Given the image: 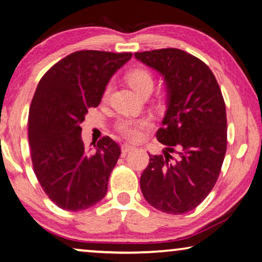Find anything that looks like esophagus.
<instances>
[{"label":"esophagus","mask_w":262,"mask_h":262,"mask_svg":"<svg viewBox=\"0 0 262 262\" xmlns=\"http://www.w3.org/2000/svg\"><path fill=\"white\" fill-rule=\"evenodd\" d=\"M121 149H122L123 153H128V152H130V150L135 149V147L133 145H129V143H123V145L121 146Z\"/></svg>","instance_id":"34e87169"}]
</instances>
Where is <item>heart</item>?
<instances>
[{
  "label": "heart",
  "mask_w": 262,
  "mask_h": 262,
  "mask_svg": "<svg viewBox=\"0 0 262 262\" xmlns=\"http://www.w3.org/2000/svg\"><path fill=\"white\" fill-rule=\"evenodd\" d=\"M128 82L136 93L141 94L147 89H153V78L148 71L143 69H135L128 73ZM109 94V88L105 90L104 96ZM150 122L147 119H134L126 117L117 122V129L121 134L129 140H139L142 136V132L149 128Z\"/></svg>",
  "instance_id": "obj_1"
}]
</instances>
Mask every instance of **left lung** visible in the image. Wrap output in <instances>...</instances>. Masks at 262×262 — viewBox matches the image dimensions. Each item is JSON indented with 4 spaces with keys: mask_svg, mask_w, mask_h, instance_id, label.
<instances>
[{
    "mask_svg": "<svg viewBox=\"0 0 262 262\" xmlns=\"http://www.w3.org/2000/svg\"><path fill=\"white\" fill-rule=\"evenodd\" d=\"M134 57L156 70L166 86V112L157 139L167 147L164 156L148 153L140 187L153 208L172 215L189 212L215 186L226 156L222 93L211 70L182 50L147 51ZM173 151L179 154L174 162Z\"/></svg>",
    "mask_w": 262,
    "mask_h": 262,
    "instance_id": "1",
    "label": "left lung"
}]
</instances>
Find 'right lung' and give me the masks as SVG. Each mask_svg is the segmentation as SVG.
Returning a JSON list of instances; mask_svg holds the SVG:
<instances>
[{
	"label": "right lung",
	"mask_w": 262,
	"mask_h": 262,
	"mask_svg": "<svg viewBox=\"0 0 262 262\" xmlns=\"http://www.w3.org/2000/svg\"><path fill=\"white\" fill-rule=\"evenodd\" d=\"M130 58L132 53L78 51L53 65L36 86L28 114L32 163L42 190L62 210L89 209L105 196L120 146L104 136L86 149L80 123Z\"/></svg>",
	"instance_id": "1"
}]
</instances>
